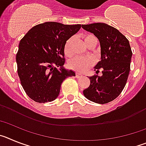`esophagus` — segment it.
Returning <instances> with one entry per match:
<instances>
[{"label":"esophagus","instance_id":"1","mask_svg":"<svg viewBox=\"0 0 146 146\" xmlns=\"http://www.w3.org/2000/svg\"><path fill=\"white\" fill-rule=\"evenodd\" d=\"M82 74H80V73H76L75 74V77H77V78H79V77H82Z\"/></svg>","mask_w":146,"mask_h":146}]
</instances>
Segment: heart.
Instances as JSON below:
<instances>
[{"label":"heart","instance_id":"1","mask_svg":"<svg viewBox=\"0 0 146 146\" xmlns=\"http://www.w3.org/2000/svg\"><path fill=\"white\" fill-rule=\"evenodd\" d=\"M84 42L88 47L91 46L96 47L98 43V38L94 35L88 33L83 36ZM73 42V37H71L69 39H67L64 45V54L66 56H71L72 54V45ZM94 64V59L91 57H74L69 60L68 66L69 68L72 70L78 72H85L91 68Z\"/></svg>","mask_w":146,"mask_h":146}]
</instances>
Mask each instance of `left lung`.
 Instances as JSON below:
<instances>
[{"instance_id": "left-lung-1", "label": "left lung", "mask_w": 146, "mask_h": 146, "mask_svg": "<svg viewBox=\"0 0 146 146\" xmlns=\"http://www.w3.org/2000/svg\"><path fill=\"white\" fill-rule=\"evenodd\" d=\"M94 33L101 46V60L95 66L96 73L102 75L89 77L91 84L83 91L90 101L107 104L116 99L126 86L132 55L129 40L116 28L105 23L82 25Z\"/></svg>"}]
</instances>
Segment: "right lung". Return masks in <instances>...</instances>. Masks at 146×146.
<instances>
[{
    "label": "right lung",
    "instance_id": "right-lung-1",
    "mask_svg": "<svg viewBox=\"0 0 146 146\" xmlns=\"http://www.w3.org/2000/svg\"><path fill=\"white\" fill-rule=\"evenodd\" d=\"M80 28V24L47 22L33 27L20 40L16 56L18 76L24 91L34 102L55 100L64 80L75 76L73 71L63 67L64 49L67 39Z\"/></svg>",
    "mask_w": 146,
    "mask_h": 146
}]
</instances>
